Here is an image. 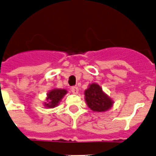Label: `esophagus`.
<instances>
[{
  "instance_id": "esophagus-1",
  "label": "esophagus",
  "mask_w": 156,
  "mask_h": 156,
  "mask_svg": "<svg viewBox=\"0 0 156 156\" xmlns=\"http://www.w3.org/2000/svg\"><path fill=\"white\" fill-rule=\"evenodd\" d=\"M71 92L74 94H77L78 92V88L77 86H73L71 88Z\"/></svg>"
}]
</instances>
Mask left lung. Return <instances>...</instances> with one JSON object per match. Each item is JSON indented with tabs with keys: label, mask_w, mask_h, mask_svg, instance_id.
Returning <instances> with one entry per match:
<instances>
[{
	"label": "left lung",
	"mask_w": 156,
	"mask_h": 156,
	"mask_svg": "<svg viewBox=\"0 0 156 156\" xmlns=\"http://www.w3.org/2000/svg\"><path fill=\"white\" fill-rule=\"evenodd\" d=\"M85 99L88 106L94 112H106L113 106V101L97 83H92L85 91Z\"/></svg>",
	"instance_id": "1"
}]
</instances>
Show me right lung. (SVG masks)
<instances>
[{"mask_svg": "<svg viewBox=\"0 0 156 156\" xmlns=\"http://www.w3.org/2000/svg\"><path fill=\"white\" fill-rule=\"evenodd\" d=\"M68 93V91L64 88H54L51 89L50 92L47 93V102H44V106L46 108H54L57 106L61 101V99L64 98V95Z\"/></svg>", "mask_w": 156, "mask_h": 156, "instance_id": "add662e5", "label": "right lung"}]
</instances>
